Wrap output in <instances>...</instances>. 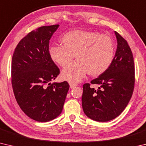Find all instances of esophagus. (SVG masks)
<instances>
[{"instance_id": "esophagus-1", "label": "esophagus", "mask_w": 146, "mask_h": 146, "mask_svg": "<svg viewBox=\"0 0 146 146\" xmlns=\"http://www.w3.org/2000/svg\"><path fill=\"white\" fill-rule=\"evenodd\" d=\"M70 88L72 89L76 87V86H77V84H74L73 82H70Z\"/></svg>"}]
</instances>
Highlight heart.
I'll list each match as a JSON object with an SVG mask.
<instances>
[{
  "label": "heart",
  "instance_id": "heart-1",
  "mask_svg": "<svg viewBox=\"0 0 146 146\" xmlns=\"http://www.w3.org/2000/svg\"><path fill=\"white\" fill-rule=\"evenodd\" d=\"M62 46H51L49 56L63 68L61 77L71 82H78L86 74L98 76L108 70L113 60L115 44L113 39L95 31L76 30L66 33L61 38Z\"/></svg>",
  "mask_w": 146,
  "mask_h": 146
}]
</instances>
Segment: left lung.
Here are the masks:
<instances>
[{
	"label": "left lung",
	"instance_id": "1",
	"mask_svg": "<svg viewBox=\"0 0 146 146\" xmlns=\"http://www.w3.org/2000/svg\"><path fill=\"white\" fill-rule=\"evenodd\" d=\"M117 48L111 66L102 75L83 85L82 105L86 115L98 122H108L119 116L126 108L135 86V63L127 41L115 31Z\"/></svg>",
	"mask_w": 146,
	"mask_h": 146
}]
</instances>
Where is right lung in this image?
<instances>
[{"instance_id":"right-lung-1","label":"right lung","mask_w":146,"mask_h":146,"mask_svg":"<svg viewBox=\"0 0 146 146\" xmlns=\"http://www.w3.org/2000/svg\"><path fill=\"white\" fill-rule=\"evenodd\" d=\"M58 24L42 26L19 42L11 61V84L15 97L25 114L46 122L62 113L69 84L53 82L60 70L49 54V40Z\"/></svg>"}]
</instances>
